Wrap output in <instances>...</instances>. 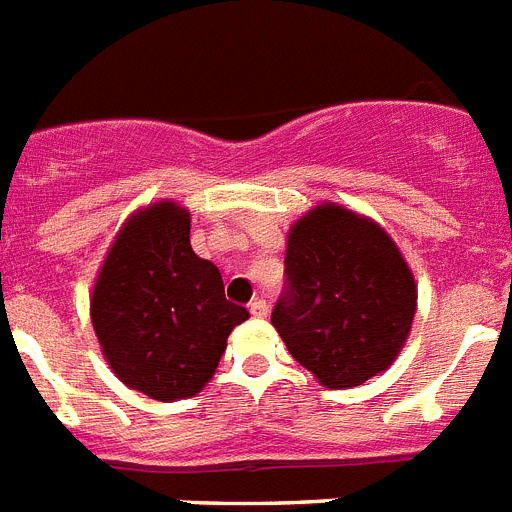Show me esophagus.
Segmentation results:
<instances>
[{"label": "esophagus", "instance_id": "obj_1", "mask_svg": "<svg viewBox=\"0 0 512 512\" xmlns=\"http://www.w3.org/2000/svg\"><path fill=\"white\" fill-rule=\"evenodd\" d=\"M248 310H251V316L266 318L269 316V303H266L264 298H253L251 305H248Z\"/></svg>", "mask_w": 512, "mask_h": 512}]
</instances>
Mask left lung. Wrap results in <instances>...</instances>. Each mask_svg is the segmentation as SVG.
I'll use <instances>...</instances> for the list:
<instances>
[{
	"instance_id": "1",
	"label": "left lung",
	"mask_w": 512,
	"mask_h": 512,
	"mask_svg": "<svg viewBox=\"0 0 512 512\" xmlns=\"http://www.w3.org/2000/svg\"><path fill=\"white\" fill-rule=\"evenodd\" d=\"M285 274L272 323L321 386H362L391 368L412 331L417 282L378 222L318 204L287 233Z\"/></svg>"
}]
</instances>
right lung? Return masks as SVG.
I'll list each match as a JSON object with an SVG mask.
<instances>
[{
    "mask_svg": "<svg viewBox=\"0 0 512 512\" xmlns=\"http://www.w3.org/2000/svg\"><path fill=\"white\" fill-rule=\"evenodd\" d=\"M191 214L160 199L113 238L90 295L100 352L124 386L155 401L189 399L212 381L248 310L225 300L220 269L191 248Z\"/></svg>",
    "mask_w": 512,
    "mask_h": 512,
    "instance_id": "obj_1",
    "label": "right lung"
}]
</instances>
